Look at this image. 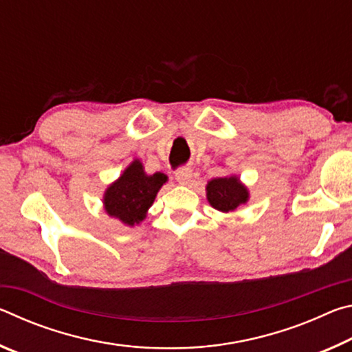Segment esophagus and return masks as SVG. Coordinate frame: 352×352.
Masks as SVG:
<instances>
[{"label":"esophagus","instance_id":"esophagus-1","mask_svg":"<svg viewBox=\"0 0 352 352\" xmlns=\"http://www.w3.org/2000/svg\"><path fill=\"white\" fill-rule=\"evenodd\" d=\"M192 178V169L190 168H182L175 172V180L180 184H188Z\"/></svg>","mask_w":352,"mask_h":352}]
</instances>
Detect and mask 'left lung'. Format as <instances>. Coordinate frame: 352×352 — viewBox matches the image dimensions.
Masks as SVG:
<instances>
[{
    "label": "left lung",
    "instance_id": "obj_1",
    "mask_svg": "<svg viewBox=\"0 0 352 352\" xmlns=\"http://www.w3.org/2000/svg\"><path fill=\"white\" fill-rule=\"evenodd\" d=\"M206 199L210 205L220 212H234L245 205L250 199V190L237 175L217 177L206 184Z\"/></svg>",
    "mask_w": 352,
    "mask_h": 352
}]
</instances>
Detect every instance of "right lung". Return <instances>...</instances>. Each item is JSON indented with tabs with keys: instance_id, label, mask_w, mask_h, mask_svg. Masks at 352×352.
<instances>
[{
	"instance_id": "right-lung-1",
	"label": "right lung",
	"mask_w": 352,
	"mask_h": 352,
	"mask_svg": "<svg viewBox=\"0 0 352 352\" xmlns=\"http://www.w3.org/2000/svg\"><path fill=\"white\" fill-rule=\"evenodd\" d=\"M166 182L168 175L162 172L148 175L142 163L135 158L118 180L107 186L102 197L104 211L126 226L140 225Z\"/></svg>"
}]
</instances>
